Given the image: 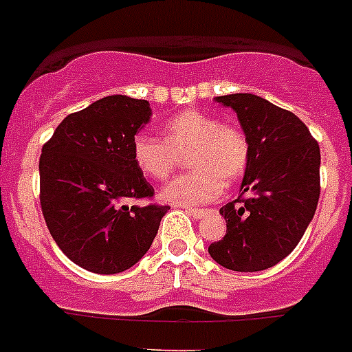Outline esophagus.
<instances>
[{
  "mask_svg": "<svg viewBox=\"0 0 352 352\" xmlns=\"http://www.w3.org/2000/svg\"><path fill=\"white\" fill-rule=\"evenodd\" d=\"M185 211L188 214H192L194 219H201V217H203V214H204V210H199V208H186Z\"/></svg>",
  "mask_w": 352,
  "mask_h": 352,
  "instance_id": "obj_1",
  "label": "esophagus"
}]
</instances>
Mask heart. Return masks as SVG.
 I'll list each match as a JSON object with an SVG mask.
<instances>
[{"mask_svg":"<svg viewBox=\"0 0 352 352\" xmlns=\"http://www.w3.org/2000/svg\"><path fill=\"white\" fill-rule=\"evenodd\" d=\"M188 153L190 173L173 179L162 190L167 203H211L223 185H234L250 164V142L241 126L211 114L186 109L164 123V139L141 132L132 141V160L151 179L170 178L179 157Z\"/></svg>","mask_w":352,"mask_h":352,"instance_id":"b5f03b06","label":"heart"}]
</instances>
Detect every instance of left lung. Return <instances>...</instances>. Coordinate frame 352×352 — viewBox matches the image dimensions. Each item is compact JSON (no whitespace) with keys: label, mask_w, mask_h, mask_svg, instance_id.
Instances as JSON below:
<instances>
[{"label":"left lung","mask_w":352,"mask_h":352,"mask_svg":"<svg viewBox=\"0 0 352 352\" xmlns=\"http://www.w3.org/2000/svg\"><path fill=\"white\" fill-rule=\"evenodd\" d=\"M232 107L250 142L241 195L220 208L226 236L208 247L220 266L261 272L300 243L321 194V151L303 121L257 95L217 98Z\"/></svg>","instance_id":"left-lung-1"}]
</instances>
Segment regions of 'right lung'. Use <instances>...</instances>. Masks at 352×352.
<instances>
[{"label":"right lung","instance_id":"add662e5","mask_svg":"<svg viewBox=\"0 0 352 352\" xmlns=\"http://www.w3.org/2000/svg\"><path fill=\"white\" fill-rule=\"evenodd\" d=\"M151 116L148 100L111 95L61 121L40 155V206L70 261L100 275L132 268L149 250L169 206L132 160V141ZM149 200L144 207L122 201Z\"/></svg>","mask_w":352,"mask_h":352}]
</instances>
